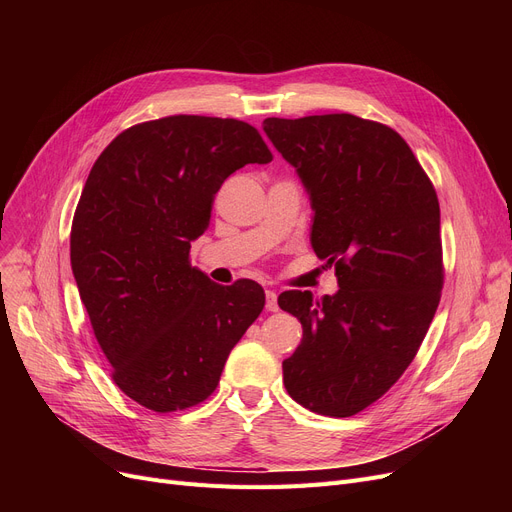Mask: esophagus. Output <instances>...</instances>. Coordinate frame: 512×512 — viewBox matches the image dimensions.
<instances>
[{"instance_id": "obj_1", "label": "esophagus", "mask_w": 512, "mask_h": 512, "mask_svg": "<svg viewBox=\"0 0 512 512\" xmlns=\"http://www.w3.org/2000/svg\"><path fill=\"white\" fill-rule=\"evenodd\" d=\"M265 309L278 311V292L276 290H265Z\"/></svg>"}]
</instances>
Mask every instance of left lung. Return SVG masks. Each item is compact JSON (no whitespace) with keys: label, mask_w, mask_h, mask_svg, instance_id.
Here are the masks:
<instances>
[{"label":"left lung","mask_w":512,"mask_h":512,"mask_svg":"<svg viewBox=\"0 0 512 512\" xmlns=\"http://www.w3.org/2000/svg\"><path fill=\"white\" fill-rule=\"evenodd\" d=\"M313 209L311 247L336 267L338 292H282L303 340L282 363L305 409L351 417L384 396L415 359L444 282L440 205L400 134L353 114L265 118Z\"/></svg>","instance_id":"8db88e82"}]
</instances>
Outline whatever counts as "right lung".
<instances>
[{
  "label": "right lung",
  "mask_w": 512,
  "mask_h": 512,
  "mask_svg": "<svg viewBox=\"0 0 512 512\" xmlns=\"http://www.w3.org/2000/svg\"><path fill=\"white\" fill-rule=\"evenodd\" d=\"M270 161L247 122L168 116L120 132L91 168L72 220V274L114 382L145 409L203 402L259 317L257 282L215 284L188 251L224 180Z\"/></svg>",
  "instance_id": "1"
}]
</instances>
